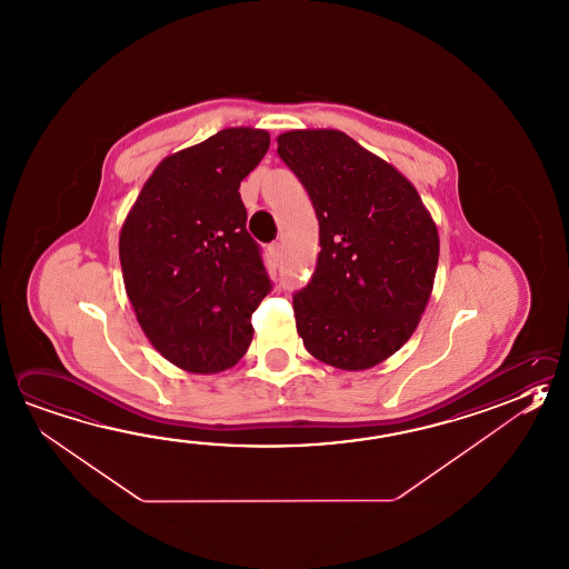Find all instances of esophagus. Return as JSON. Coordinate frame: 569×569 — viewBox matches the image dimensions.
<instances>
[{"label":"esophagus","mask_w":569,"mask_h":569,"mask_svg":"<svg viewBox=\"0 0 569 569\" xmlns=\"http://www.w3.org/2000/svg\"><path fill=\"white\" fill-rule=\"evenodd\" d=\"M268 253L269 258L278 263V261H281V258H283V247H281V243H271V246L268 247Z\"/></svg>","instance_id":"34e87169"}]
</instances>
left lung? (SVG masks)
<instances>
[{
	"mask_svg": "<svg viewBox=\"0 0 569 569\" xmlns=\"http://www.w3.org/2000/svg\"><path fill=\"white\" fill-rule=\"evenodd\" d=\"M278 154L310 194L320 253L293 296L306 350L366 370L417 330L435 283L439 233L412 182L340 130H290Z\"/></svg>",
	"mask_w": 569,
	"mask_h": 569,
	"instance_id": "left-lung-1",
	"label": "left lung"
}]
</instances>
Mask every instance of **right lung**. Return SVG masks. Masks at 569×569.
Wrapping results in <instances>:
<instances>
[{
  "mask_svg": "<svg viewBox=\"0 0 569 569\" xmlns=\"http://www.w3.org/2000/svg\"><path fill=\"white\" fill-rule=\"evenodd\" d=\"M268 149L269 132L239 127L174 152L144 182L120 231L140 328L187 372L236 366L253 338L251 313L271 291L239 194Z\"/></svg>",
  "mask_w": 569,
  "mask_h": 569,
  "instance_id": "obj_1",
  "label": "right lung"
}]
</instances>
